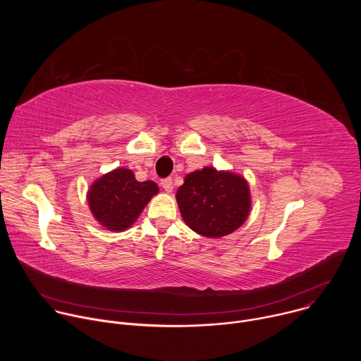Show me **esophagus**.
Returning a JSON list of instances; mask_svg holds the SVG:
<instances>
[{
    "label": "esophagus",
    "instance_id": "esophagus-1",
    "mask_svg": "<svg viewBox=\"0 0 361 361\" xmlns=\"http://www.w3.org/2000/svg\"><path fill=\"white\" fill-rule=\"evenodd\" d=\"M161 185H163V188L166 190V192H171L173 188H174V184H173V180H171V178H164V180L161 181Z\"/></svg>",
    "mask_w": 361,
    "mask_h": 361
}]
</instances>
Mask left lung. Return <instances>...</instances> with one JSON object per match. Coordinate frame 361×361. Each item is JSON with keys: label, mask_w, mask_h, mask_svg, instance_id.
I'll list each match as a JSON object with an SVG mask.
<instances>
[{"label": "left lung", "mask_w": 361, "mask_h": 361, "mask_svg": "<svg viewBox=\"0 0 361 361\" xmlns=\"http://www.w3.org/2000/svg\"><path fill=\"white\" fill-rule=\"evenodd\" d=\"M176 198L185 224L210 238L235 231L251 209L250 188L244 177L213 167L187 174Z\"/></svg>", "instance_id": "left-lung-1"}]
</instances>
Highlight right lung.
Listing matches in <instances>:
<instances>
[{
  "label": "right lung",
  "mask_w": 361,
  "mask_h": 361,
  "mask_svg": "<svg viewBox=\"0 0 361 361\" xmlns=\"http://www.w3.org/2000/svg\"><path fill=\"white\" fill-rule=\"evenodd\" d=\"M159 192L154 181H137L128 169H117L95 180L87 194L94 219L111 231L131 227L148 201Z\"/></svg>",
  "instance_id": "1"
}]
</instances>
